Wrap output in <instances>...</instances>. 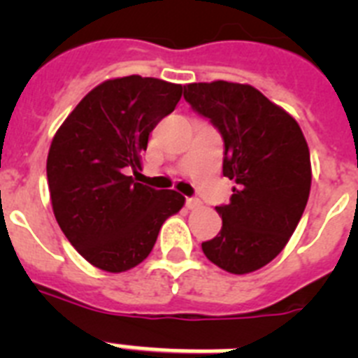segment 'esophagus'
<instances>
[{
  "mask_svg": "<svg viewBox=\"0 0 358 358\" xmlns=\"http://www.w3.org/2000/svg\"><path fill=\"white\" fill-rule=\"evenodd\" d=\"M201 206H202V202L199 201V199H194V197L186 199V208H188V210H199Z\"/></svg>",
  "mask_w": 358,
  "mask_h": 358,
  "instance_id": "1",
  "label": "esophagus"
}]
</instances>
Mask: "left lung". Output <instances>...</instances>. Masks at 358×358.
Wrapping results in <instances>:
<instances>
[{
	"label": "left lung",
	"instance_id": "8db88e82",
	"mask_svg": "<svg viewBox=\"0 0 358 358\" xmlns=\"http://www.w3.org/2000/svg\"><path fill=\"white\" fill-rule=\"evenodd\" d=\"M185 100L222 134V173L235 181L229 204L215 208L222 229L202 251L231 274L258 271L283 251L305 211L312 185L305 136L249 84H188Z\"/></svg>",
	"mask_w": 358,
	"mask_h": 358
}]
</instances>
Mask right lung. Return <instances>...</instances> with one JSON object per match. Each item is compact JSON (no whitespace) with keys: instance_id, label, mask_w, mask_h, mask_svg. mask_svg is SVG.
Listing matches in <instances>:
<instances>
[{"instance_id":"add662e5","label":"right lung","mask_w":358,"mask_h":358,"mask_svg":"<svg viewBox=\"0 0 358 358\" xmlns=\"http://www.w3.org/2000/svg\"><path fill=\"white\" fill-rule=\"evenodd\" d=\"M181 96V84L159 78L106 80L53 136L46 161L53 215L94 267L123 273L141 264L164 220L185 206L176 189H154L129 176L141 169L148 134Z\"/></svg>"}]
</instances>
